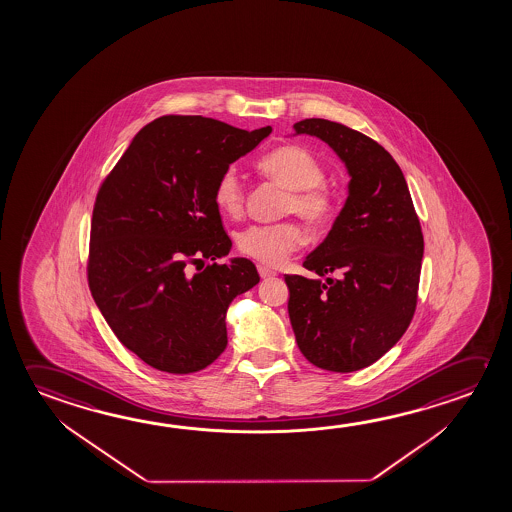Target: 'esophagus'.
I'll return each mask as SVG.
<instances>
[{"instance_id":"esophagus-1","label":"esophagus","mask_w":512,"mask_h":512,"mask_svg":"<svg viewBox=\"0 0 512 512\" xmlns=\"http://www.w3.org/2000/svg\"><path fill=\"white\" fill-rule=\"evenodd\" d=\"M257 269H259L260 278L277 277V273L273 269L266 268V266H257Z\"/></svg>"}]
</instances>
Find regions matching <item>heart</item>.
I'll list each match as a JSON object with an SVG mask.
<instances>
[{"mask_svg":"<svg viewBox=\"0 0 512 512\" xmlns=\"http://www.w3.org/2000/svg\"><path fill=\"white\" fill-rule=\"evenodd\" d=\"M259 171L271 182L287 189L282 203L284 214H298L309 225H323L336 210V198L325 180V169L310 151L300 146H282L259 160ZM243 182L234 168L218 176L214 202L230 218L243 214ZM239 252L268 266H277L305 241L302 227L294 221L250 225L237 234Z\"/></svg>","mask_w":512,"mask_h":512,"instance_id":"heart-1","label":"heart"}]
</instances>
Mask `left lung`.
Wrapping results in <instances>:
<instances>
[{"label":"left lung","instance_id":"1","mask_svg":"<svg viewBox=\"0 0 512 512\" xmlns=\"http://www.w3.org/2000/svg\"><path fill=\"white\" fill-rule=\"evenodd\" d=\"M350 175L348 198L327 239L303 260L319 278L285 275L289 319L314 366L352 373L400 341L418 303L423 234L402 169L368 135L328 119H303ZM336 272L339 279H330ZM326 280L323 281L322 278Z\"/></svg>","mask_w":512,"mask_h":512}]
</instances>
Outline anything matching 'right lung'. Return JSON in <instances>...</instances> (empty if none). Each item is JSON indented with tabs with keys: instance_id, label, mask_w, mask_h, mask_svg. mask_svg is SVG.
Returning a JSON list of instances; mask_svg holds the SVG:
<instances>
[{
	"instance_id": "add662e5",
	"label": "right lung",
	"mask_w": 512,
	"mask_h": 512,
	"mask_svg": "<svg viewBox=\"0 0 512 512\" xmlns=\"http://www.w3.org/2000/svg\"><path fill=\"white\" fill-rule=\"evenodd\" d=\"M269 134L271 126L246 132L218 119L162 116L103 180L89 287L112 332L151 368L187 375L225 352L228 305L260 277L252 260L216 262L232 241L214 184Z\"/></svg>"
}]
</instances>
